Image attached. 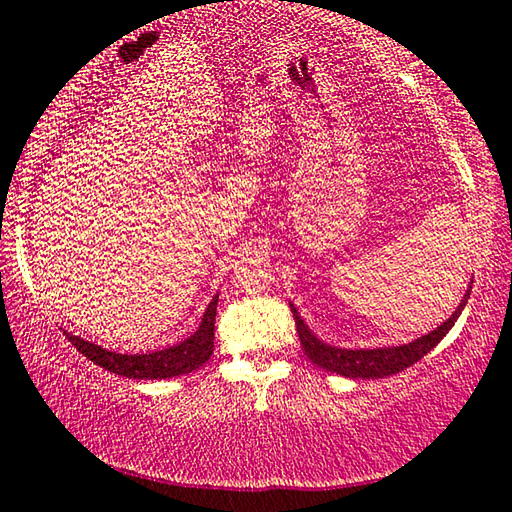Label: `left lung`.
Masks as SVG:
<instances>
[{
  "instance_id": "1",
  "label": "left lung",
  "mask_w": 512,
  "mask_h": 512,
  "mask_svg": "<svg viewBox=\"0 0 512 512\" xmlns=\"http://www.w3.org/2000/svg\"><path fill=\"white\" fill-rule=\"evenodd\" d=\"M470 291H472V282L468 286V291L463 293L457 309H454V313L443 324H439L434 331L425 333V336L398 347L347 349V347L329 345V342L320 340L309 329V324L302 320V315L295 309V304L293 302L288 304H291L297 336H300L304 356L309 358L315 367L331 371V374L345 376V378H385V376L398 374V371H403L407 367H412L414 362L421 360L425 353H430L445 336H448V331L454 327V322L459 320L461 311L466 309Z\"/></svg>"
}]
</instances>
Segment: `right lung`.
<instances>
[{
	"label": "right lung",
	"instance_id": "add662e5",
	"mask_svg": "<svg viewBox=\"0 0 512 512\" xmlns=\"http://www.w3.org/2000/svg\"><path fill=\"white\" fill-rule=\"evenodd\" d=\"M219 293L212 297L210 304L203 311L197 331L172 347L147 351V353H116L96 342H87L80 336H73L71 331H62L67 340L76 347L82 356L96 362L111 374L134 378V380H161L190 374V371L206 365L215 349V315H217Z\"/></svg>",
	"mask_w": 512,
	"mask_h": 512
}]
</instances>
